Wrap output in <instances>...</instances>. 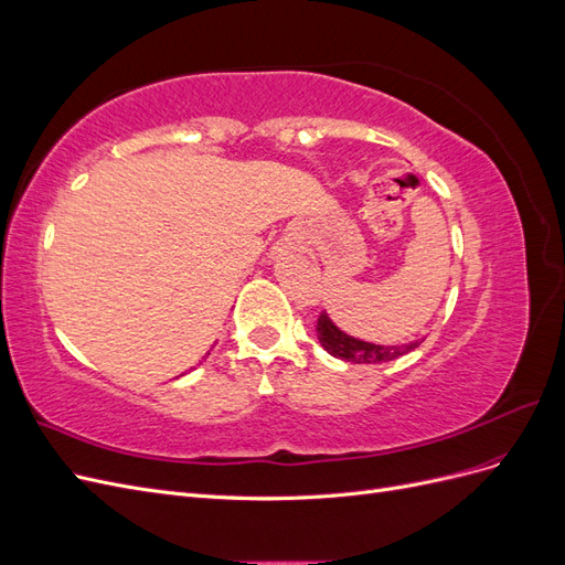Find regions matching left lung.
<instances>
[{
	"instance_id": "8db88e82",
	"label": "left lung",
	"mask_w": 565,
	"mask_h": 565,
	"mask_svg": "<svg viewBox=\"0 0 565 565\" xmlns=\"http://www.w3.org/2000/svg\"><path fill=\"white\" fill-rule=\"evenodd\" d=\"M316 332L322 349L347 363H388L409 351H415L422 344V341H409V344H403V347H380V344H370V341L353 339L347 332H341L324 311L318 316Z\"/></svg>"
}]
</instances>
